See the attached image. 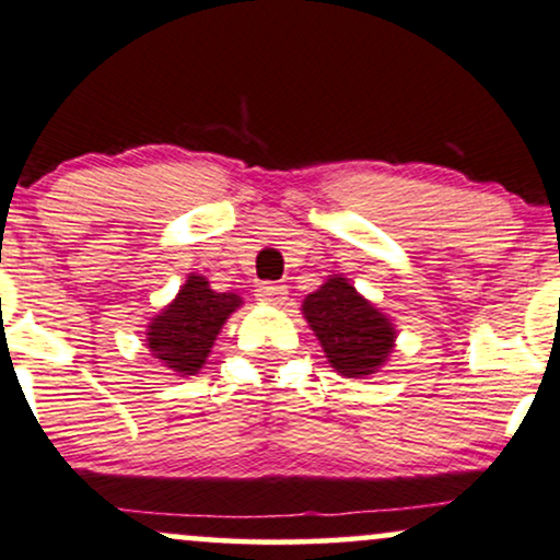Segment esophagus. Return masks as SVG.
I'll return each mask as SVG.
<instances>
[{"label": "esophagus", "instance_id": "esophagus-1", "mask_svg": "<svg viewBox=\"0 0 560 560\" xmlns=\"http://www.w3.org/2000/svg\"><path fill=\"white\" fill-rule=\"evenodd\" d=\"M255 294H258V300L262 302H273V305H281V302L287 300V287L284 284H271V281H262L255 289Z\"/></svg>", "mask_w": 560, "mask_h": 560}]
</instances>
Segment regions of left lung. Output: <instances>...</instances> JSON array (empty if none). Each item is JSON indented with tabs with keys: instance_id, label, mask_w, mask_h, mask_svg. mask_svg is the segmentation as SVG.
Wrapping results in <instances>:
<instances>
[{
	"instance_id": "8db88e82",
	"label": "left lung",
	"mask_w": 560,
	"mask_h": 560,
	"mask_svg": "<svg viewBox=\"0 0 560 560\" xmlns=\"http://www.w3.org/2000/svg\"><path fill=\"white\" fill-rule=\"evenodd\" d=\"M305 318L336 373L357 378L375 373L394 347V328L357 289L334 276L302 302Z\"/></svg>"
}]
</instances>
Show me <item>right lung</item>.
I'll list each match as a JSON object with an SVG mask.
<instances>
[{"instance_id":"1","label":"right lung","mask_w":560,"mask_h":560,"mask_svg":"<svg viewBox=\"0 0 560 560\" xmlns=\"http://www.w3.org/2000/svg\"><path fill=\"white\" fill-rule=\"evenodd\" d=\"M240 302L237 294L213 292L203 276H190L177 300L148 326V349L174 373H198L215 334Z\"/></svg>"}]
</instances>
